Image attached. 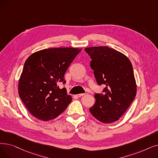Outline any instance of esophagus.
<instances>
[{
    "mask_svg": "<svg viewBox=\"0 0 158 158\" xmlns=\"http://www.w3.org/2000/svg\"><path fill=\"white\" fill-rule=\"evenodd\" d=\"M86 94H77L76 95V97L77 98H80V97H82V96L83 95H85Z\"/></svg>",
    "mask_w": 158,
    "mask_h": 158,
    "instance_id": "1",
    "label": "esophagus"
}]
</instances>
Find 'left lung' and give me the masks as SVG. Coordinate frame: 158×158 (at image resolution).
Returning <instances> with one entry per match:
<instances>
[{
	"label": "left lung",
	"instance_id": "8db88e82",
	"mask_svg": "<svg viewBox=\"0 0 158 158\" xmlns=\"http://www.w3.org/2000/svg\"><path fill=\"white\" fill-rule=\"evenodd\" d=\"M90 67L99 85L106 86L103 94L94 95L95 102L90 108L95 118L104 123L119 119L134 101L137 85L133 67L129 59L108 46L88 47Z\"/></svg>",
	"mask_w": 158,
	"mask_h": 158
}]
</instances>
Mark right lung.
Segmentation results:
<instances>
[{"mask_svg": "<svg viewBox=\"0 0 158 158\" xmlns=\"http://www.w3.org/2000/svg\"><path fill=\"white\" fill-rule=\"evenodd\" d=\"M81 48H55L32 53L26 59L19 81L20 98L30 113L44 121L62 114L72 100L65 88L64 74Z\"/></svg>", "mask_w": 158, "mask_h": 158, "instance_id": "right-lung-1", "label": "right lung"}]
</instances>
